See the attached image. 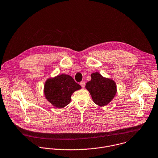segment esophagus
Here are the masks:
<instances>
[{
  "mask_svg": "<svg viewBox=\"0 0 158 158\" xmlns=\"http://www.w3.org/2000/svg\"><path fill=\"white\" fill-rule=\"evenodd\" d=\"M80 85H81V86L82 87V88H84L85 86V81H81L80 82Z\"/></svg>",
  "mask_w": 158,
  "mask_h": 158,
  "instance_id": "esophagus-1",
  "label": "esophagus"
}]
</instances>
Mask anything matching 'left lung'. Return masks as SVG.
<instances>
[{
    "label": "left lung",
    "instance_id": "1",
    "mask_svg": "<svg viewBox=\"0 0 158 158\" xmlns=\"http://www.w3.org/2000/svg\"><path fill=\"white\" fill-rule=\"evenodd\" d=\"M91 80L86 85L95 104L99 106L107 105L116 93V83L111 80L104 78L98 72L91 74Z\"/></svg>",
    "mask_w": 158,
    "mask_h": 158
}]
</instances>
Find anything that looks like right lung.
Instances as JSON below:
<instances>
[{"label": "right lung", "mask_w": 158, "mask_h": 158, "mask_svg": "<svg viewBox=\"0 0 158 158\" xmlns=\"http://www.w3.org/2000/svg\"><path fill=\"white\" fill-rule=\"evenodd\" d=\"M81 88L72 77L62 74L46 81L44 92L47 99L54 106L63 108L70 102L73 93Z\"/></svg>", "instance_id": "right-lung-1"}]
</instances>
